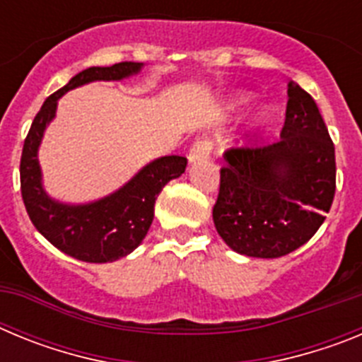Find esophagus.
I'll return each instance as SVG.
<instances>
[{"mask_svg": "<svg viewBox=\"0 0 362 362\" xmlns=\"http://www.w3.org/2000/svg\"><path fill=\"white\" fill-rule=\"evenodd\" d=\"M214 148V141L209 139V137H203L199 141H196L192 145L190 152H188V161L190 163H196L201 161V159H206L210 158V152Z\"/></svg>", "mask_w": 362, "mask_h": 362, "instance_id": "1", "label": "esophagus"}]
</instances>
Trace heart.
I'll return each instance as SVG.
<instances>
[{
    "instance_id": "obj_1",
    "label": "heart",
    "mask_w": 362,
    "mask_h": 362,
    "mask_svg": "<svg viewBox=\"0 0 362 362\" xmlns=\"http://www.w3.org/2000/svg\"><path fill=\"white\" fill-rule=\"evenodd\" d=\"M239 105H243L241 101H239V103H235V107H239ZM261 121H264V116H261Z\"/></svg>"
}]
</instances>
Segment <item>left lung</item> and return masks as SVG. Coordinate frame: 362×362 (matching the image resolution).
<instances>
[{
	"label": "left lung",
	"instance_id": "left-lung-1",
	"mask_svg": "<svg viewBox=\"0 0 362 362\" xmlns=\"http://www.w3.org/2000/svg\"><path fill=\"white\" fill-rule=\"evenodd\" d=\"M212 216L238 254L274 259L305 245L330 212L335 148L312 95L288 83L281 139L225 152Z\"/></svg>",
	"mask_w": 362,
	"mask_h": 362
}]
</instances>
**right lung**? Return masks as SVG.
Instances as JSON below:
<instances>
[{
	"mask_svg": "<svg viewBox=\"0 0 362 362\" xmlns=\"http://www.w3.org/2000/svg\"><path fill=\"white\" fill-rule=\"evenodd\" d=\"M143 63L124 62L90 66L76 74L63 88L45 99L25 137L19 163L21 197L32 225L57 250L85 263H112L141 245L153 219V204L168 181L187 168L183 156H165L148 163L119 190L86 204H65L47 196L41 185L37 148L47 124L56 116L57 99L90 81H119L141 70Z\"/></svg>",
	"mask_w": 362,
	"mask_h": 362,
	"instance_id": "1",
	"label": "right lung"
}]
</instances>
